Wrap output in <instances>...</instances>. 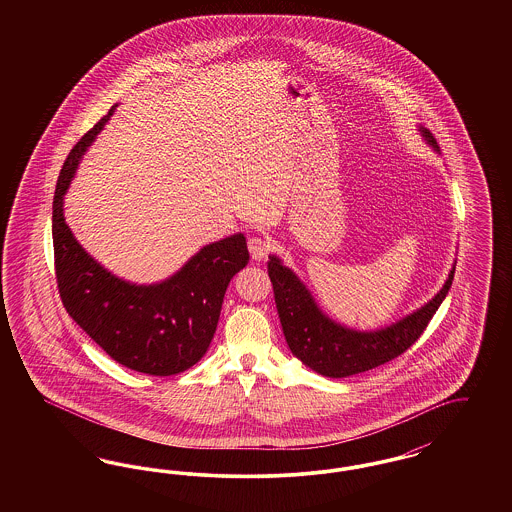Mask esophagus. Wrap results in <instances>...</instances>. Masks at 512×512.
Instances as JSON below:
<instances>
[{
  "instance_id": "obj_1",
  "label": "esophagus",
  "mask_w": 512,
  "mask_h": 512,
  "mask_svg": "<svg viewBox=\"0 0 512 512\" xmlns=\"http://www.w3.org/2000/svg\"><path fill=\"white\" fill-rule=\"evenodd\" d=\"M247 247H249V253H251V259H253V261H263V259L267 257L268 244L263 238H259V236L249 238Z\"/></svg>"
}]
</instances>
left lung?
<instances>
[{
  "label": "left lung",
  "instance_id": "8db88e82",
  "mask_svg": "<svg viewBox=\"0 0 512 512\" xmlns=\"http://www.w3.org/2000/svg\"><path fill=\"white\" fill-rule=\"evenodd\" d=\"M420 132L426 142L439 151L434 136L426 128H420ZM453 276L455 267L449 272V278L438 295L411 315L382 330L361 332L326 317L305 284L290 268L284 267L276 255H270L268 261V278L272 282L274 301L288 347L303 365L328 378H345L366 372L405 353L436 315L453 284Z\"/></svg>",
  "mask_w": 512,
  "mask_h": 512
}]
</instances>
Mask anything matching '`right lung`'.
I'll return each instance as SVG.
<instances>
[{
	"label": "right lung",
	"mask_w": 512,
	"mask_h": 512,
	"mask_svg": "<svg viewBox=\"0 0 512 512\" xmlns=\"http://www.w3.org/2000/svg\"><path fill=\"white\" fill-rule=\"evenodd\" d=\"M71 149L53 195V255L61 301L74 322L119 365L151 376L194 366L209 349L226 288L249 263L244 234L199 253L171 278L138 286L111 274L88 255L65 222L63 197L88 146L113 109Z\"/></svg>",
	"instance_id": "right-lung-1"
}]
</instances>
